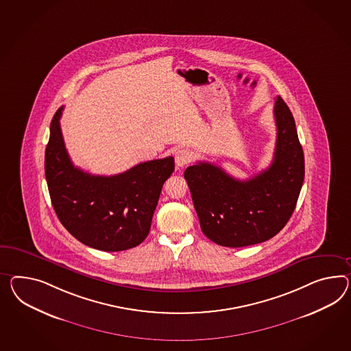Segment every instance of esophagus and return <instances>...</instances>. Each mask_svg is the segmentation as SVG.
<instances>
[{
	"label": "esophagus",
	"mask_w": 351,
	"mask_h": 351,
	"mask_svg": "<svg viewBox=\"0 0 351 351\" xmlns=\"http://www.w3.org/2000/svg\"><path fill=\"white\" fill-rule=\"evenodd\" d=\"M176 165L177 168H183L192 160V154L189 153L187 149H180L177 153H176Z\"/></svg>",
	"instance_id": "esophagus-1"
}]
</instances>
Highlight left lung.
<instances>
[{"instance_id": "left-lung-1", "label": "left lung", "mask_w": 351, "mask_h": 351, "mask_svg": "<svg viewBox=\"0 0 351 351\" xmlns=\"http://www.w3.org/2000/svg\"><path fill=\"white\" fill-rule=\"evenodd\" d=\"M274 160L250 180H235L220 167L198 162L184 171L202 233L224 247L269 241L287 225L304 180V154L295 121L278 97Z\"/></svg>"}]
</instances>
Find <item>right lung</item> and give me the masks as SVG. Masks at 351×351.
Returning <instances> with one entry per match:
<instances>
[{
	"label": "right lung",
	"mask_w": 351,
	"mask_h": 351,
	"mask_svg": "<svg viewBox=\"0 0 351 351\" xmlns=\"http://www.w3.org/2000/svg\"><path fill=\"white\" fill-rule=\"evenodd\" d=\"M58 109L45 147V180L54 211L79 242L106 252L134 248L150 232L174 158L140 162L121 174L93 176L72 164L63 143Z\"/></svg>",
	"instance_id": "add662e5"
}]
</instances>
